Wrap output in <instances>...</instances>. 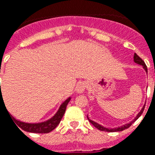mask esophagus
I'll return each instance as SVG.
<instances>
[{
    "label": "esophagus",
    "mask_w": 155,
    "mask_h": 155,
    "mask_svg": "<svg viewBox=\"0 0 155 155\" xmlns=\"http://www.w3.org/2000/svg\"><path fill=\"white\" fill-rule=\"evenodd\" d=\"M87 88V84L85 82H80L76 86V91L78 93L84 92Z\"/></svg>",
    "instance_id": "esophagus-1"
}]
</instances>
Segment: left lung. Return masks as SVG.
<instances>
[{
	"label": "left lung",
	"mask_w": 155,
	"mask_h": 155,
	"mask_svg": "<svg viewBox=\"0 0 155 155\" xmlns=\"http://www.w3.org/2000/svg\"><path fill=\"white\" fill-rule=\"evenodd\" d=\"M134 61L136 63H137V64H139V65H141L143 67H144V69L145 70V71L147 72V66H146V65H145V63L144 61L142 60L140 57H139L138 55L137 54H134ZM145 106L143 107V108L141 109V111L140 112V113H138V115L136 116V117L134 120H133L132 121H130V123H128V124H126V125H123L122 127H117V128H115V129H108V128H105V127H102L101 125L98 124V123H96V122H94V121H92V120H90V119H89V117H88V119H89V122L91 123V124L94 126V127H95L97 129H98L99 130H102V131H108V132H114V131H121V130H126V129H127V128H129V127L131 126V125L135 122V121L137 120V119L140 117V115H141L142 113H143V111H144V109H145Z\"/></svg>",
	"instance_id": "obj_1"
}]
</instances>
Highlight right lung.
Returning <instances> with one entry per match:
<instances>
[{
	"label": "right lung",
	"instance_id": "obj_1",
	"mask_svg": "<svg viewBox=\"0 0 155 155\" xmlns=\"http://www.w3.org/2000/svg\"><path fill=\"white\" fill-rule=\"evenodd\" d=\"M1 86V84H0ZM2 93L0 94V102H2ZM71 100V98H67L61 105L60 108L57 111V113L55 114L54 117H52L51 119H49L48 121H44V122H41V123H25V122H22V121H19L18 120L15 118L14 117L10 115L9 113L10 117H11L12 121H15L14 123L17 124V126L21 128L22 130H25V131H28V132H32V133H48L51 132V130H54L55 128L58 126V124L60 123L61 120L62 118L64 113L66 112V108L67 104ZM4 102V101H3ZM7 110V109H6Z\"/></svg>",
	"mask_w": 155,
	"mask_h": 155
}]
</instances>
